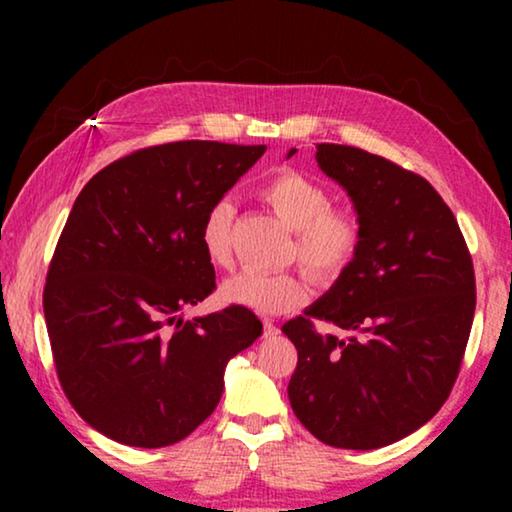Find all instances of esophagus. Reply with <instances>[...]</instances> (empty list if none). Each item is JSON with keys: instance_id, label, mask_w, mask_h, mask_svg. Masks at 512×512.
Returning a JSON list of instances; mask_svg holds the SVG:
<instances>
[{"instance_id": "obj_1", "label": "esophagus", "mask_w": 512, "mask_h": 512, "mask_svg": "<svg viewBox=\"0 0 512 512\" xmlns=\"http://www.w3.org/2000/svg\"><path fill=\"white\" fill-rule=\"evenodd\" d=\"M262 323H264V336H266V339H268V336H275V334H280V329H277V325L273 323V320L264 318Z\"/></svg>"}]
</instances>
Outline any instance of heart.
<instances>
[{
    "instance_id": "b5f03b06",
    "label": "heart",
    "mask_w": 512,
    "mask_h": 512,
    "mask_svg": "<svg viewBox=\"0 0 512 512\" xmlns=\"http://www.w3.org/2000/svg\"><path fill=\"white\" fill-rule=\"evenodd\" d=\"M262 196L296 230L293 255L316 280L332 282L348 271L361 248V221L345 207H332L334 196L320 180L282 169L264 180ZM232 221L235 203L230 198L214 201L203 216L201 246L207 262L216 268L232 264ZM221 298L257 314H282L309 298V282L300 271L266 273L246 268L221 284Z\"/></svg>"
}]
</instances>
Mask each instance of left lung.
Instances as JSON below:
<instances>
[{"label":"left lung","instance_id":"8db88e82","mask_svg":"<svg viewBox=\"0 0 512 512\" xmlns=\"http://www.w3.org/2000/svg\"><path fill=\"white\" fill-rule=\"evenodd\" d=\"M316 160L352 198L363 239L334 287L282 325L298 350L289 402L320 443L386 447L452 393L476 307L472 255L418 173L345 144H318ZM316 319L349 336L318 333Z\"/></svg>","mask_w":512,"mask_h":512}]
</instances>
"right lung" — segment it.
<instances>
[{
    "instance_id": "add662e5",
    "label": "right lung",
    "mask_w": 512,
    "mask_h": 512,
    "mask_svg": "<svg viewBox=\"0 0 512 512\" xmlns=\"http://www.w3.org/2000/svg\"><path fill=\"white\" fill-rule=\"evenodd\" d=\"M264 144L185 140L119 158L83 187L51 257L42 307L76 413L131 447H167L210 418L223 370L262 334L230 305L183 320L216 289L203 216Z\"/></svg>"
}]
</instances>
